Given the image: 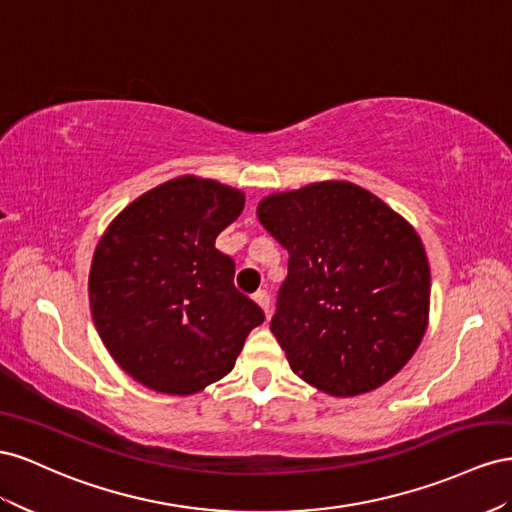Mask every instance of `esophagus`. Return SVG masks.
Returning <instances> with one entry per match:
<instances>
[{"label":"esophagus","instance_id":"1","mask_svg":"<svg viewBox=\"0 0 512 512\" xmlns=\"http://www.w3.org/2000/svg\"><path fill=\"white\" fill-rule=\"evenodd\" d=\"M253 300L261 306V309H264V313H266V315L270 313V296H268V291H266V289H259L257 294L253 296Z\"/></svg>","mask_w":512,"mask_h":512}]
</instances>
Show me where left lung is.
I'll return each mask as SVG.
<instances>
[{
    "mask_svg": "<svg viewBox=\"0 0 512 512\" xmlns=\"http://www.w3.org/2000/svg\"><path fill=\"white\" fill-rule=\"evenodd\" d=\"M289 253L270 330L289 367L332 397L397 375L429 324L431 270L414 227L352 182H317L259 201Z\"/></svg>",
    "mask_w": 512,
    "mask_h": 512,
    "instance_id": "left-lung-1",
    "label": "left lung"
}]
</instances>
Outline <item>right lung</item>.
<instances>
[{"label": "right lung", "mask_w": 512, "mask_h": 512, "mask_svg": "<svg viewBox=\"0 0 512 512\" xmlns=\"http://www.w3.org/2000/svg\"><path fill=\"white\" fill-rule=\"evenodd\" d=\"M244 193L195 175L124 208L100 238L90 309L113 360L139 384L193 394L225 377L264 311L233 285L236 264L214 246Z\"/></svg>", "instance_id": "obj_1"}]
</instances>
